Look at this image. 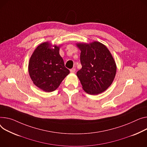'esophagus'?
Returning <instances> with one entry per match:
<instances>
[{"label":"esophagus","instance_id":"1","mask_svg":"<svg viewBox=\"0 0 147 147\" xmlns=\"http://www.w3.org/2000/svg\"><path fill=\"white\" fill-rule=\"evenodd\" d=\"M75 71H76V68H71V69L70 70V72L71 73H74Z\"/></svg>","mask_w":147,"mask_h":147}]
</instances>
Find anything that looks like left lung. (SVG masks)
Segmentation results:
<instances>
[{
  "label": "left lung",
  "mask_w": 147,
  "mask_h": 147,
  "mask_svg": "<svg viewBox=\"0 0 147 147\" xmlns=\"http://www.w3.org/2000/svg\"><path fill=\"white\" fill-rule=\"evenodd\" d=\"M77 46L81 51L82 65L77 76L83 90L94 95L105 92L112 83L116 73L111 53L105 45L97 41L78 43Z\"/></svg>",
  "instance_id": "obj_1"
}]
</instances>
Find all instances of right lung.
Returning <instances> with one entry per match:
<instances>
[{
    "label": "right lung",
    "instance_id": "obj_1",
    "mask_svg": "<svg viewBox=\"0 0 147 147\" xmlns=\"http://www.w3.org/2000/svg\"><path fill=\"white\" fill-rule=\"evenodd\" d=\"M48 42L39 45L32 54L28 71L34 84L46 92L56 90L70 71L59 54L60 47Z\"/></svg>",
    "mask_w": 147,
    "mask_h": 147
}]
</instances>
